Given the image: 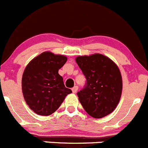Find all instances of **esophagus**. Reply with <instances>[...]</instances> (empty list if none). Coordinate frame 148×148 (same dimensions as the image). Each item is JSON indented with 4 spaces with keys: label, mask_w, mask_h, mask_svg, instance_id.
<instances>
[{
    "label": "esophagus",
    "mask_w": 148,
    "mask_h": 148,
    "mask_svg": "<svg viewBox=\"0 0 148 148\" xmlns=\"http://www.w3.org/2000/svg\"><path fill=\"white\" fill-rule=\"evenodd\" d=\"M71 90H72V92H73V93H77V91L78 90V86H74V88H73Z\"/></svg>",
    "instance_id": "34e87169"
}]
</instances>
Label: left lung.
Wrapping results in <instances>:
<instances>
[{
	"label": "left lung",
	"instance_id": "1",
	"mask_svg": "<svg viewBox=\"0 0 148 148\" xmlns=\"http://www.w3.org/2000/svg\"><path fill=\"white\" fill-rule=\"evenodd\" d=\"M76 62L86 78L77 96L84 110L95 118H101L116 108L122 93V77L117 66L101 54L79 56Z\"/></svg>",
	"mask_w": 148,
	"mask_h": 148
}]
</instances>
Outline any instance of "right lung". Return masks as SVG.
<instances>
[{
    "mask_svg": "<svg viewBox=\"0 0 148 148\" xmlns=\"http://www.w3.org/2000/svg\"><path fill=\"white\" fill-rule=\"evenodd\" d=\"M67 58L45 52L26 66L22 79V90L26 103L40 115H49L63 103L72 91L65 87L58 70Z\"/></svg>",
    "mask_w": 148,
    "mask_h": 148,
    "instance_id": "1",
    "label": "right lung"
}]
</instances>
